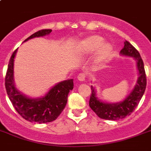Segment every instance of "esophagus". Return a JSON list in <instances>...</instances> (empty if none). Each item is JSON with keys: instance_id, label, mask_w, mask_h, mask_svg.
Returning <instances> with one entry per match:
<instances>
[{"instance_id": "34e87169", "label": "esophagus", "mask_w": 151, "mask_h": 151, "mask_svg": "<svg viewBox=\"0 0 151 151\" xmlns=\"http://www.w3.org/2000/svg\"><path fill=\"white\" fill-rule=\"evenodd\" d=\"M78 80L79 81H85V75L84 73H80V74H78Z\"/></svg>"}]
</instances>
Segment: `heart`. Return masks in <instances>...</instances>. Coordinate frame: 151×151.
Returning a JSON list of instances; mask_svg holds the SVG:
<instances>
[{"label": "heart", "instance_id": "1", "mask_svg": "<svg viewBox=\"0 0 151 151\" xmlns=\"http://www.w3.org/2000/svg\"><path fill=\"white\" fill-rule=\"evenodd\" d=\"M76 53L80 56H87L95 52L94 63L101 66L110 59L113 52V46L109 42H104V38L99 35H91L81 40L75 46Z\"/></svg>", "mask_w": 151, "mask_h": 151}]
</instances>
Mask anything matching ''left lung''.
Segmentation results:
<instances>
[{
    "instance_id": "obj_1",
    "label": "left lung",
    "mask_w": 151,
    "mask_h": 151,
    "mask_svg": "<svg viewBox=\"0 0 151 151\" xmlns=\"http://www.w3.org/2000/svg\"><path fill=\"white\" fill-rule=\"evenodd\" d=\"M124 48L121 50L120 55L122 56L133 58L136 61L138 71V79L133 88L129 92L125 98L120 102L115 103L99 99L97 97L96 88L91 85L92 94L90 96L89 106L91 109L102 119L115 121L122 119L130 115L137 106L145 92L147 78L143 59L138 51L129 41H124Z\"/></svg>"
}]
</instances>
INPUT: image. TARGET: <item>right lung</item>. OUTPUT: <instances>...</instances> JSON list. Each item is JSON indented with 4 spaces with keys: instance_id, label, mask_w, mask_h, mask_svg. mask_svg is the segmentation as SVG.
Wrapping results in <instances>:
<instances>
[{
    "instance_id": "add662e5",
    "label": "right lung",
    "mask_w": 151,
    "mask_h": 151,
    "mask_svg": "<svg viewBox=\"0 0 151 151\" xmlns=\"http://www.w3.org/2000/svg\"><path fill=\"white\" fill-rule=\"evenodd\" d=\"M52 29H41L24 41L50 34ZM18 48L13 52L8 63L5 78V88L8 98L19 114L29 122L39 124L54 121L63 110L67 103L69 92L73 88V80L57 83L41 97H30L18 89L14 77V62Z\"/></svg>"
}]
</instances>
